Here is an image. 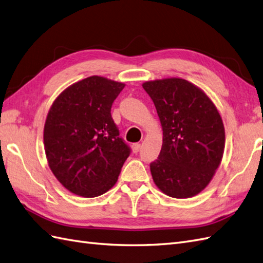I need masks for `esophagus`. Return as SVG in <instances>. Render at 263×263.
<instances>
[{
	"label": "esophagus",
	"mask_w": 263,
	"mask_h": 263,
	"mask_svg": "<svg viewBox=\"0 0 263 263\" xmlns=\"http://www.w3.org/2000/svg\"><path fill=\"white\" fill-rule=\"evenodd\" d=\"M141 149V144L140 143H133L132 144V151L133 153H138Z\"/></svg>",
	"instance_id": "obj_1"
}]
</instances>
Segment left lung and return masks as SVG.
<instances>
[{
  "mask_svg": "<svg viewBox=\"0 0 263 263\" xmlns=\"http://www.w3.org/2000/svg\"><path fill=\"white\" fill-rule=\"evenodd\" d=\"M163 131L158 160L150 164L154 183L166 196L186 199L203 191L224 152L226 132L217 106L184 79L146 81Z\"/></svg>",
  "mask_w": 263,
  "mask_h": 263,
  "instance_id": "obj_1",
  "label": "left lung"
}]
</instances>
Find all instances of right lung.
<instances>
[{
  "label": "right lung",
  "mask_w": 263,
  "mask_h": 263,
  "mask_svg": "<svg viewBox=\"0 0 263 263\" xmlns=\"http://www.w3.org/2000/svg\"><path fill=\"white\" fill-rule=\"evenodd\" d=\"M124 86L99 76L78 81L59 94L46 116V160L59 182L77 196L96 198L109 191L129 157L111 117Z\"/></svg>",
  "instance_id": "1"
}]
</instances>
